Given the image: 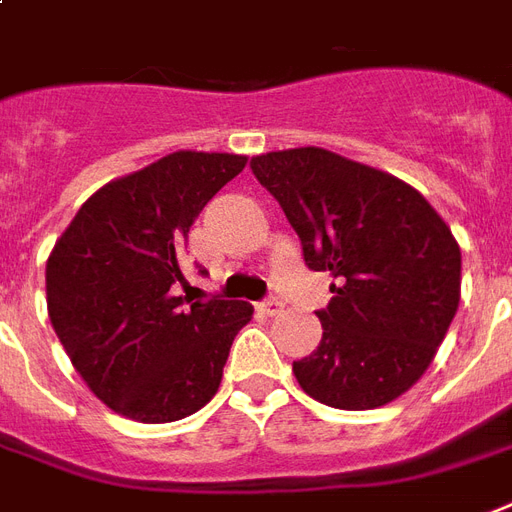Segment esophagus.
Wrapping results in <instances>:
<instances>
[{
  "mask_svg": "<svg viewBox=\"0 0 512 512\" xmlns=\"http://www.w3.org/2000/svg\"><path fill=\"white\" fill-rule=\"evenodd\" d=\"M282 308H284L282 300L268 298V300H263L260 306H257V311H260V314H265V317H276V314H282Z\"/></svg>",
  "mask_w": 512,
  "mask_h": 512,
  "instance_id": "obj_1",
  "label": "esophagus"
}]
</instances>
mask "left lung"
Instances as JSON below:
<instances>
[{"mask_svg":"<svg viewBox=\"0 0 512 512\" xmlns=\"http://www.w3.org/2000/svg\"><path fill=\"white\" fill-rule=\"evenodd\" d=\"M249 166L298 233L308 268L335 279L317 311L322 341L292 362L300 389L341 411L405 395L459 308L451 228L416 187L322 147L265 152Z\"/></svg>","mask_w":512,"mask_h":512,"instance_id":"obj_1","label":"left lung"}]
</instances>
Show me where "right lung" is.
I'll list each match as a JSON object with an SVG mask.
<instances>
[{
	"mask_svg": "<svg viewBox=\"0 0 512 512\" xmlns=\"http://www.w3.org/2000/svg\"><path fill=\"white\" fill-rule=\"evenodd\" d=\"M244 166L247 155L171 152L99 187L50 252L45 290L58 341L93 395L126 419L179 421L220 389L230 343L255 308L193 303L177 284L187 287L190 225Z\"/></svg>",
	"mask_w": 512,
	"mask_h": 512,
	"instance_id": "1",
	"label": "right lung"
}]
</instances>
